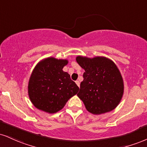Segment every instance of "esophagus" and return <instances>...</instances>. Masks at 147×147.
I'll return each mask as SVG.
<instances>
[{
	"label": "esophagus",
	"mask_w": 147,
	"mask_h": 147,
	"mask_svg": "<svg viewBox=\"0 0 147 147\" xmlns=\"http://www.w3.org/2000/svg\"><path fill=\"white\" fill-rule=\"evenodd\" d=\"M75 83H76V84H77V85L79 86H79H80V82H79V81L77 80V81H75Z\"/></svg>",
	"instance_id": "34e87169"
}]
</instances>
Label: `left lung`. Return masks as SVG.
Masks as SVG:
<instances>
[{
	"mask_svg": "<svg viewBox=\"0 0 147 147\" xmlns=\"http://www.w3.org/2000/svg\"><path fill=\"white\" fill-rule=\"evenodd\" d=\"M76 61L85 70L77 96L86 109L99 115L116 108L124 93V81L116 63L103 56L78 55Z\"/></svg>",
	"mask_w": 147,
	"mask_h": 147,
	"instance_id": "1",
	"label": "left lung"
}]
</instances>
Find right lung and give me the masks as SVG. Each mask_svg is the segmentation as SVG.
I'll return each instance as SVG.
<instances>
[{"label": "right lung", "mask_w": 147, "mask_h": 147, "mask_svg": "<svg viewBox=\"0 0 147 147\" xmlns=\"http://www.w3.org/2000/svg\"><path fill=\"white\" fill-rule=\"evenodd\" d=\"M66 59L53 57L40 60L33 68L28 83V95L37 109L55 114L79 92L77 84L63 70Z\"/></svg>", "instance_id": "right-lung-1"}]
</instances>
